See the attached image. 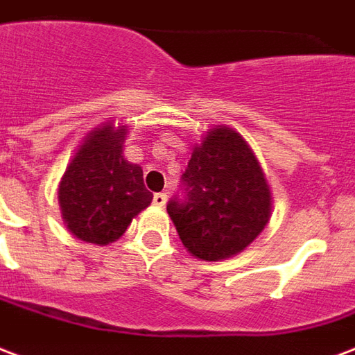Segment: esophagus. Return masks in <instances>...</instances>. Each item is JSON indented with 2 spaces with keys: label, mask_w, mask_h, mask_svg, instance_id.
<instances>
[{
  "label": "esophagus",
  "mask_w": 355,
  "mask_h": 355,
  "mask_svg": "<svg viewBox=\"0 0 355 355\" xmlns=\"http://www.w3.org/2000/svg\"><path fill=\"white\" fill-rule=\"evenodd\" d=\"M166 200H168V194L166 193H157L155 196H153V204L159 207H162L164 204H166Z\"/></svg>",
  "instance_id": "1"
}]
</instances>
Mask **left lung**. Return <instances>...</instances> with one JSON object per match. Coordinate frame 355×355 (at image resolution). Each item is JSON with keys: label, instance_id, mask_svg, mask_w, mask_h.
<instances>
[{"label": "left lung", "instance_id": "obj_1", "mask_svg": "<svg viewBox=\"0 0 355 355\" xmlns=\"http://www.w3.org/2000/svg\"><path fill=\"white\" fill-rule=\"evenodd\" d=\"M185 249L207 262L252 243L271 215V193L252 149L236 130L218 127L196 146L181 175V194L168 200Z\"/></svg>", "mask_w": 355, "mask_h": 355}]
</instances>
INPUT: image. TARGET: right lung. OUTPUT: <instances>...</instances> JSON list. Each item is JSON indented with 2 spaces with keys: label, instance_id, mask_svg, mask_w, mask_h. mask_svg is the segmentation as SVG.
Here are the masks:
<instances>
[{
  "label": "right lung",
  "instance_id": "right-lung-1",
  "mask_svg": "<svg viewBox=\"0 0 355 355\" xmlns=\"http://www.w3.org/2000/svg\"><path fill=\"white\" fill-rule=\"evenodd\" d=\"M127 129L106 125L92 132L61 178V215L82 241L108 245L153 200L138 164L123 159Z\"/></svg>",
  "mask_w": 355,
  "mask_h": 355
}]
</instances>
